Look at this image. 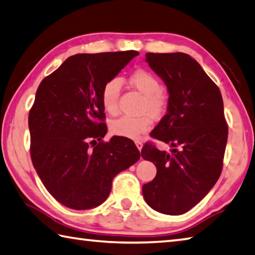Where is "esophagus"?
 Wrapping results in <instances>:
<instances>
[{"label": "esophagus", "instance_id": "obj_1", "mask_svg": "<svg viewBox=\"0 0 255 255\" xmlns=\"http://www.w3.org/2000/svg\"><path fill=\"white\" fill-rule=\"evenodd\" d=\"M135 145H136V147H137V150H138V151H141V150H142V147H143V143H142V142H140V141H136V142H135Z\"/></svg>", "mask_w": 255, "mask_h": 255}]
</instances>
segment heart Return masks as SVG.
I'll list each match as a JSON object with an SVG mask.
<instances>
[{
  "label": "heart",
  "instance_id": "b5f03b06",
  "mask_svg": "<svg viewBox=\"0 0 255 255\" xmlns=\"http://www.w3.org/2000/svg\"><path fill=\"white\" fill-rule=\"evenodd\" d=\"M128 82L133 89L143 95L141 107L143 113L150 114L154 119L161 118L165 114L169 105V97L161 89L160 80L152 72L144 69L135 70L128 75ZM120 92H121V81L119 79L109 80L103 85L101 91V102L109 114L118 112ZM149 116L144 114L134 118L123 115L110 123V131L113 135L135 140L150 129L152 119Z\"/></svg>",
  "mask_w": 255,
  "mask_h": 255
}]
</instances>
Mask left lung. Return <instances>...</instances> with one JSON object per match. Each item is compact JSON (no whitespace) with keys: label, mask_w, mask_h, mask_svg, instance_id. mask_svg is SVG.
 Masks as SVG:
<instances>
[{"label":"left lung","mask_w":255,"mask_h":255,"mask_svg":"<svg viewBox=\"0 0 255 255\" xmlns=\"http://www.w3.org/2000/svg\"><path fill=\"white\" fill-rule=\"evenodd\" d=\"M150 68L169 91L167 113L150 135L170 153L147 143L141 154L156 166L142 187L145 202L163 214H183L217 183L223 167L228 124L218 85L185 53H146Z\"/></svg>","instance_id":"8db88e82"}]
</instances>
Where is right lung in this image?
I'll return each mask as SVG.
<instances>
[{"mask_svg":"<svg viewBox=\"0 0 255 255\" xmlns=\"http://www.w3.org/2000/svg\"><path fill=\"white\" fill-rule=\"evenodd\" d=\"M136 55H72L38 85L28 113L32 163L53 198L70 209L102 204L113 177L140 158L132 141L102 140L108 128L101 102L103 85Z\"/></svg>","mask_w":255,"mask_h":255,"instance_id":"right-lung-1","label":"right lung"}]
</instances>
